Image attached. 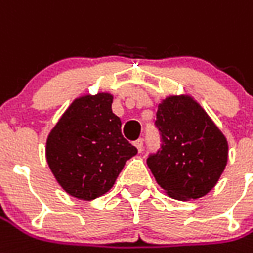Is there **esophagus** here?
Listing matches in <instances>:
<instances>
[{
    "label": "esophagus",
    "mask_w": 253,
    "mask_h": 253,
    "mask_svg": "<svg viewBox=\"0 0 253 253\" xmlns=\"http://www.w3.org/2000/svg\"><path fill=\"white\" fill-rule=\"evenodd\" d=\"M134 145H135V148L138 149V152H142V149H144V139L138 138L134 142Z\"/></svg>",
    "instance_id": "34e87169"
}]
</instances>
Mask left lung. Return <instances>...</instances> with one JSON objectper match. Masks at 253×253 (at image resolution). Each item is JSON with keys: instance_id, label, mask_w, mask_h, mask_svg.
<instances>
[{"instance_id": "1", "label": "left lung", "mask_w": 253, "mask_h": 253, "mask_svg": "<svg viewBox=\"0 0 253 253\" xmlns=\"http://www.w3.org/2000/svg\"><path fill=\"white\" fill-rule=\"evenodd\" d=\"M160 148L149 153L156 182L178 199H199L216 185L227 163V141L190 97H169L156 112Z\"/></svg>"}]
</instances>
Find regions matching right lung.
Returning <instances> with one entry per match:
<instances>
[{
	"label": "right lung",
	"instance_id": "right-lung-1",
	"mask_svg": "<svg viewBox=\"0 0 253 253\" xmlns=\"http://www.w3.org/2000/svg\"><path fill=\"white\" fill-rule=\"evenodd\" d=\"M108 93L72 102L46 141V160L68 194L94 200L107 193L126 164L137 155L122 135L121 119L112 112Z\"/></svg>",
	"mask_w": 253,
	"mask_h": 253
}]
</instances>
